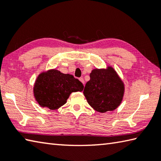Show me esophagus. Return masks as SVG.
<instances>
[{
	"mask_svg": "<svg viewBox=\"0 0 161 161\" xmlns=\"http://www.w3.org/2000/svg\"><path fill=\"white\" fill-rule=\"evenodd\" d=\"M79 80H80V81H81V83H82L83 84H84V78L83 77H80V79H79Z\"/></svg>",
	"mask_w": 161,
	"mask_h": 161,
	"instance_id": "obj_1",
	"label": "esophagus"
}]
</instances>
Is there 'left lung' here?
Wrapping results in <instances>:
<instances>
[{
  "mask_svg": "<svg viewBox=\"0 0 161 161\" xmlns=\"http://www.w3.org/2000/svg\"><path fill=\"white\" fill-rule=\"evenodd\" d=\"M124 84L115 69H94L90 73V80L84 89V95L88 103L100 113L116 109L124 96Z\"/></svg>",
  "mask_w": 161,
  "mask_h": 161,
  "instance_id": "obj_1",
  "label": "left lung"
}]
</instances>
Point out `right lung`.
I'll use <instances>...</instances> for the list:
<instances>
[{
    "instance_id": "right-lung-1",
    "label": "right lung",
    "mask_w": 161,
    "mask_h": 161,
    "mask_svg": "<svg viewBox=\"0 0 161 161\" xmlns=\"http://www.w3.org/2000/svg\"><path fill=\"white\" fill-rule=\"evenodd\" d=\"M84 86L72 75L50 69L38 76L34 86V94L42 107L55 110L63 106L72 92H81Z\"/></svg>"
}]
</instances>
